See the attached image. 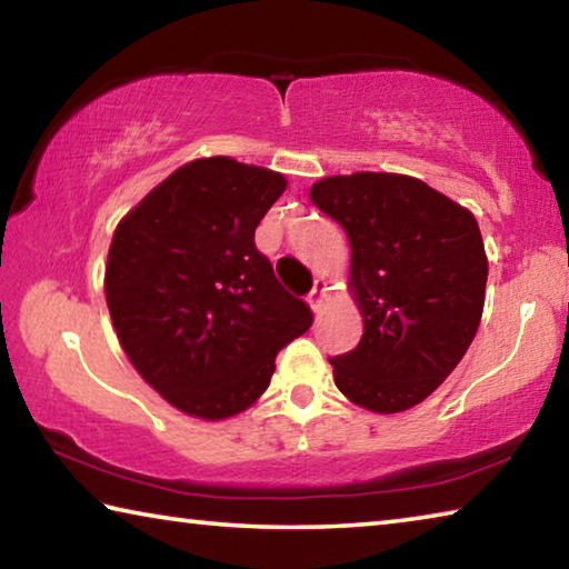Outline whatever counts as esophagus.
<instances>
[{"label": "esophagus", "instance_id": "esophagus-1", "mask_svg": "<svg viewBox=\"0 0 569 569\" xmlns=\"http://www.w3.org/2000/svg\"><path fill=\"white\" fill-rule=\"evenodd\" d=\"M323 298H326V281H323V278H316L311 293L306 296V301H308V306L313 308V311H319L321 303H323Z\"/></svg>", "mask_w": 569, "mask_h": 569}]
</instances>
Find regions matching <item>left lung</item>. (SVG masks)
Here are the masks:
<instances>
[{"mask_svg": "<svg viewBox=\"0 0 569 569\" xmlns=\"http://www.w3.org/2000/svg\"><path fill=\"white\" fill-rule=\"evenodd\" d=\"M308 198L349 236V291L363 319L359 346L329 359L336 387L377 413L417 407L479 329L489 263L477 218L399 172L331 176Z\"/></svg>", "mask_w": 569, "mask_h": 569, "instance_id": "1", "label": "left lung"}]
</instances>
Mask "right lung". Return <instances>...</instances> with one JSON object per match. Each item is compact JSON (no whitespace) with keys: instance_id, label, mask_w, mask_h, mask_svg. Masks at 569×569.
Returning <instances> with one entry per match:
<instances>
[{"instance_id":"1","label":"right lung","mask_w":569,"mask_h":569,"mask_svg":"<svg viewBox=\"0 0 569 569\" xmlns=\"http://www.w3.org/2000/svg\"><path fill=\"white\" fill-rule=\"evenodd\" d=\"M281 172L198 158L114 228L104 298L122 351L162 399L220 421L253 407L276 353L313 313L276 281L256 228L283 196Z\"/></svg>"}]
</instances>
